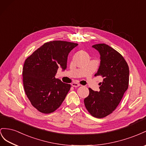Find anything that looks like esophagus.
<instances>
[{
  "instance_id": "1",
  "label": "esophagus",
  "mask_w": 146,
  "mask_h": 146,
  "mask_svg": "<svg viewBox=\"0 0 146 146\" xmlns=\"http://www.w3.org/2000/svg\"><path fill=\"white\" fill-rule=\"evenodd\" d=\"M72 86L74 87H78L79 86H80V84H78V83H77V82H73L72 84Z\"/></svg>"
}]
</instances>
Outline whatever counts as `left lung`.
Here are the masks:
<instances>
[{
  "label": "left lung",
  "instance_id": "left-lung-1",
  "mask_svg": "<svg viewBox=\"0 0 146 146\" xmlns=\"http://www.w3.org/2000/svg\"><path fill=\"white\" fill-rule=\"evenodd\" d=\"M100 54V65L95 76L103 78L100 91L89 88L84 105L89 113L97 118L110 115L117 107L128 87L129 67L120 54L105 43L92 46Z\"/></svg>",
  "mask_w": 146,
  "mask_h": 146
}]
</instances>
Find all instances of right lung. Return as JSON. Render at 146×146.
I'll list each match as a JSON object with an SVG mask.
<instances>
[{
    "label": "right lung",
    "mask_w": 146,
    "mask_h": 146,
    "mask_svg": "<svg viewBox=\"0 0 146 146\" xmlns=\"http://www.w3.org/2000/svg\"><path fill=\"white\" fill-rule=\"evenodd\" d=\"M78 44L56 40L45 43L25 60L23 85L32 105L49 114L59 108L71 85L55 78L59 66L65 70L69 52Z\"/></svg>",
    "instance_id": "right-lung-1"
}]
</instances>
